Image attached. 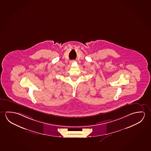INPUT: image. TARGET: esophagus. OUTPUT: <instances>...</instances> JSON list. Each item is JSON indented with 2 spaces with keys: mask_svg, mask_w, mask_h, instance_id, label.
Instances as JSON below:
<instances>
[{
  "mask_svg": "<svg viewBox=\"0 0 151 151\" xmlns=\"http://www.w3.org/2000/svg\"><path fill=\"white\" fill-rule=\"evenodd\" d=\"M73 61H70V63H72L73 62Z\"/></svg>",
  "mask_w": 151,
  "mask_h": 151,
  "instance_id": "34e87169",
  "label": "esophagus"
}]
</instances>
